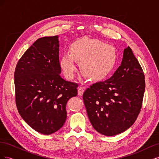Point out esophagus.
<instances>
[{"label":"esophagus","mask_w":159,"mask_h":159,"mask_svg":"<svg viewBox=\"0 0 159 159\" xmlns=\"http://www.w3.org/2000/svg\"><path fill=\"white\" fill-rule=\"evenodd\" d=\"M78 95L80 96H82L84 92V88L83 87H79L78 89Z\"/></svg>","instance_id":"esophagus-1"}]
</instances>
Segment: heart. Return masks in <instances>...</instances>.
Here are the masks:
<instances>
[{
	"mask_svg": "<svg viewBox=\"0 0 159 159\" xmlns=\"http://www.w3.org/2000/svg\"><path fill=\"white\" fill-rule=\"evenodd\" d=\"M116 59L113 46L99 40L83 38L71 45L70 54L61 57L60 66L66 78H73L76 70L75 60L80 63V69L86 76L91 80H99L110 73Z\"/></svg>",
	"mask_w": 159,
	"mask_h": 159,
	"instance_id": "1",
	"label": "heart"
}]
</instances>
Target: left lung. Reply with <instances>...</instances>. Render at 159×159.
<instances>
[{
    "label": "left lung",
    "mask_w": 159,
    "mask_h": 159,
    "mask_svg": "<svg viewBox=\"0 0 159 159\" xmlns=\"http://www.w3.org/2000/svg\"><path fill=\"white\" fill-rule=\"evenodd\" d=\"M145 89L143 71L128 46L113 75L91 85L84 93V102L93 128L105 136L125 131L140 113Z\"/></svg>",
    "instance_id": "8db88e82"
}]
</instances>
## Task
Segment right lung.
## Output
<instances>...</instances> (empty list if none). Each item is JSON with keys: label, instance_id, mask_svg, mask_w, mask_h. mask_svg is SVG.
<instances>
[{"label": "right lung", "instance_id": "1", "mask_svg": "<svg viewBox=\"0 0 159 159\" xmlns=\"http://www.w3.org/2000/svg\"><path fill=\"white\" fill-rule=\"evenodd\" d=\"M58 36L38 39L19 60L14 71L16 103L36 131L54 133L67 118L66 104L78 95V84L61 78Z\"/></svg>", "mask_w": 159, "mask_h": 159}]
</instances>
